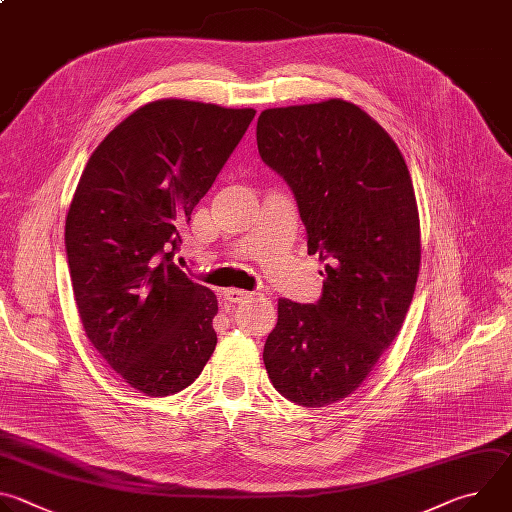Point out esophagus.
I'll return each mask as SVG.
<instances>
[{"instance_id": "1", "label": "esophagus", "mask_w": 512, "mask_h": 512, "mask_svg": "<svg viewBox=\"0 0 512 512\" xmlns=\"http://www.w3.org/2000/svg\"><path fill=\"white\" fill-rule=\"evenodd\" d=\"M223 296H225V300H229V302L237 304V302H243V300H247V298H249V291H245V289H237V287H231V289H225V291H223Z\"/></svg>"}]
</instances>
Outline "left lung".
Listing matches in <instances>:
<instances>
[{
	"instance_id": "obj_1",
	"label": "left lung",
	"mask_w": 512,
	"mask_h": 512,
	"mask_svg": "<svg viewBox=\"0 0 512 512\" xmlns=\"http://www.w3.org/2000/svg\"><path fill=\"white\" fill-rule=\"evenodd\" d=\"M257 148L294 192L308 253L326 261L316 304L277 302L263 362L285 399L326 407L369 377L411 306L421 263L411 176L389 133L342 99L265 109Z\"/></svg>"
}]
</instances>
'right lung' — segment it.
Segmentation results:
<instances>
[{
  "instance_id": "add662e5",
  "label": "right lung",
  "mask_w": 512,
  "mask_h": 512,
  "mask_svg": "<svg viewBox=\"0 0 512 512\" xmlns=\"http://www.w3.org/2000/svg\"><path fill=\"white\" fill-rule=\"evenodd\" d=\"M255 109L162 99L123 119L72 196L64 245L87 338L148 397L198 379L216 346V296L174 265L180 233Z\"/></svg>"
}]
</instances>
